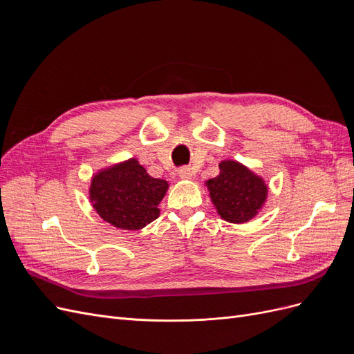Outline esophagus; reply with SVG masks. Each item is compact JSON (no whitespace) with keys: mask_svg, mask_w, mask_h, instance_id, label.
Returning <instances> with one entry per match:
<instances>
[{"mask_svg":"<svg viewBox=\"0 0 354 354\" xmlns=\"http://www.w3.org/2000/svg\"><path fill=\"white\" fill-rule=\"evenodd\" d=\"M192 176H194V173H192V169L189 167H181L178 169V177L183 178V180H189L192 178Z\"/></svg>","mask_w":354,"mask_h":354,"instance_id":"esophagus-1","label":"esophagus"}]
</instances>
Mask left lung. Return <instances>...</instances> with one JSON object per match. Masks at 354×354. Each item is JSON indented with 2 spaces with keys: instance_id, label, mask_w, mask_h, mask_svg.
<instances>
[{
  "instance_id": "8db88e82",
  "label": "left lung",
  "mask_w": 354,
  "mask_h": 354,
  "mask_svg": "<svg viewBox=\"0 0 354 354\" xmlns=\"http://www.w3.org/2000/svg\"><path fill=\"white\" fill-rule=\"evenodd\" d=\"M218 168L220 174L205 183L218 216L229 223L250 221L266 202L264 180L236 160H223Z\"/></svg>"
}]
</instances>
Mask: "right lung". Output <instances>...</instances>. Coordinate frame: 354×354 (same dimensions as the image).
<instances>
[{"label": "right lung", "mask_w": 354, "mask_h": 354, "mask_svg": "<svg viewBox=\"0 0 354 354\" xmlns=\"http://www.w3.org/2000/svg\"><path fill=\"white\" fill-rule=\"evenodd\" d=\"M168 190L165 180L153 178L131 158L99 171L91 180L90 201L112 226L138 230L159 217V202Z\"/></svg>", "instance_id": "add662e5"}]
</instances>
